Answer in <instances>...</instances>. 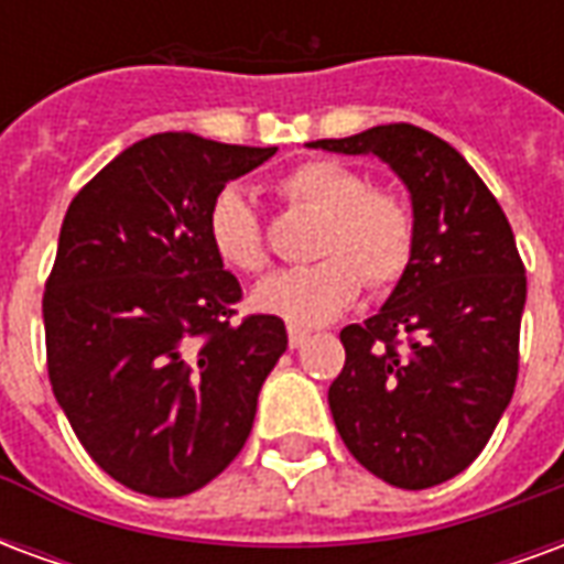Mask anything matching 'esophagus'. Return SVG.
<instances>
[{"instance_id":"obj_1","label":"esophagus","mask_w":564,"mask_h":564,"mask_svg":"<svg viewBox=\"0 0 564 564\" xmlns=\"http://www.w3.org/2000/svg\"><path fill=\"white\" fill-rule=\"evenodd\" d=\"M307 341H311V332L299 329V326H290V347H293V350Z\"/></svg>"}]
</instances>
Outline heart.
<instances>
[{"label":"heart","mask_w":564,"mask_h":564,"mask_svg":"<svg viewBox=\"0 0 564 564\" xmlns=\"http://www.w3.org/2000/svg\"><path fill=\"white\" fill-rule=\"evenodd\" d=\"M290 205L319 214L307 269L274 274L253 293V305L290 326H323L354 305L362 286L383 293L402 281L416 250V217L392 189L335 160H307L278 181ZM208 238L214 253L241 274L269 269V241L250 198L226 186L210 202Z\"/></svg>","instance_id":"1"}]
</instances>
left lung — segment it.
<instances>
[{
	"label": "left lung",
	"mask_w": 564,
	"mask_h": 564,
	"mask_svg": "<svg viewBox=\"0 0 564 564\" xmlns=\"http://www.w3.org/2000/svg\"><path fill=\"white\" fill-rule=\"evenodd\" d=\"M311 148L390 162L416 217L411 269L387 305L341 329L335 429L380 480L444 484L480 456L517 387L525 265L510 223L459 150L420 127L387 123Z\"/></svg>",
	"instance_id": "left-lung-1"
}]
</instances>
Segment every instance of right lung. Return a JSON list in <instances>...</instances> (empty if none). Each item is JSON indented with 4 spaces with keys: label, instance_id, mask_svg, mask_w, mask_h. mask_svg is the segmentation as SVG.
<instances>
[{
    "label": "right lung",
    "instance_id": "obj_1",
    "mask_svg": "<svg viewBox=\"0 0 564 564\" xmlns=\"http://www.w3.org/2000/svg\"><path fill=\"white\" fill-rule=\"evenodd\" d=\"M274 153L160 132L66 210L42 299L47 375L93 462L141 496L210 484L245 447L286 350L281 317L235 323L241 283L208 238L217 193Z\"/></svg>",
    "mask_w": 564,
    "mask_h": 564
}]
</instances>
